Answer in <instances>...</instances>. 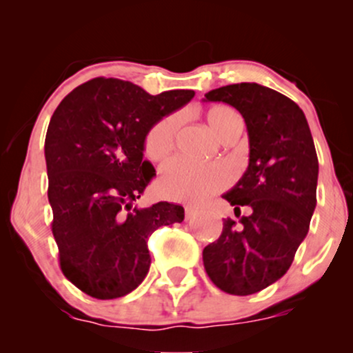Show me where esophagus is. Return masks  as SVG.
Listing matches in <instances>:
<instances>
[{
	"label": "esophagus",
	"mask_w": 353,
	"mask_h": 353,
	"mask_svg": "<svg viewBox=\"0 0 353 353\" xmlns=\"http://www.w3.org/2000/svg\"><path fill=\"white\" fill-rule=\"evenodd\" d=\"M197 210L194 208H190V205H188V208L184 209V214H185V221H189V219H192L194 216H196Z\"/></svg>",
	"instance_id": "1"
}]
</instances>
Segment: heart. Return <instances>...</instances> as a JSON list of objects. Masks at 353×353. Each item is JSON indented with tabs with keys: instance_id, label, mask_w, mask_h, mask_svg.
Here are the masks:
<instances>
[{
	"instance_id": "1",
	"label": "heart",
	"mask_w": 353,
	"mask_h": 353,
	"mask_svg": "<svg viewBox=\"0 0 353 353\" xmlns=\"http://www.w3.org/2000/svg\"><path fill=\"white\" fill-rule=\"evenodd\" d=\"M177 124L179 117L172 114L163 117L149 129L144 141V154L149 159L159 161L165 154H169L174 145ZM208 124L214 134L222 139L234 125L242 124V119L234 109L216 106L208 112ZM230 179L232 172L225 164H194L176 157L161 168L157 188L168 199L199 204L217 194L219 190L228 188Z\"/></svg>"
}]
</instances>
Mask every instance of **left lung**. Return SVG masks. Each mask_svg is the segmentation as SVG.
<instances>
[{
  "instance_id": "obj_1",
  "label": "left lung",
  "mask_w": 353,
  "mask_h": 353,
  "mask_svg": "<svg viewBox=\"0 0 353 353\" xmlns=\"http://www.w3.org/2000/svg\"><path fill=\"white\" fill-rule=\"evenodd\" d=\"M204 101L228 103L244 117L249 165L224 194L241 224L202 250L205 272L221 290L250 295L289 270L317 204L319 159L305 114L292 99L257 83L212 89Z\"/></svg>"
}]
</instances>
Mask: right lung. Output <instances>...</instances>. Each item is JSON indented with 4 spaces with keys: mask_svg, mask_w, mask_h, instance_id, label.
<instances>
[{
    "mask_svg": "<svg viewBox=\"0 0 353 353\" xmlns=\"http://www.w3.org/2000/svg\"><path fill=\"white\" fill-rule=\"evenodd\" d=\"M194 98L190 89L151 96L114 78L72 89L56 108L44 141L48 199L59 265L68 281L101 301L132 292L149 272L148 239L184 221V208H134L156 176L144 161L149 129Z\"/></svg>",
    "mask_w": 353,
    "mask_h": 353,
    "instance_id": "1",
    "label": "right lung"
}]
</instances>
